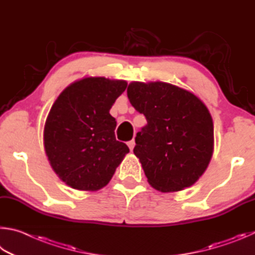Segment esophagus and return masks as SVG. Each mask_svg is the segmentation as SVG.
<instances>
[{
	"label": "esophagus",
	"mask_w": 255,
	"mask_h": 255,
	"mask_svg": "<svg viewBox=\"0 0 255 255\" xmlns=\"http://www.w3.org/2000/svg\"><path fill=\"white\" fill-rule=\"evenodd\" d=\"M134 145H135V141L134 140H131V141L128 142V149H130L131 151H133V149H134Z\"/></svg>",
	"instance_id": "esophagus-1"
}]
</instances>
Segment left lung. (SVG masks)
I'll return each instance as SVG.
<instances>
[{"mask_svg":"<svg viewBox=\"0 0 255 255\" xmlns=\"http://www.w3.org/2000/svg\"><path fill=\"white\" fill-rule=\"evenodd\" d=\"M128 97L148 124L136 133L133 152L148 182L161 193L193 186L206 170L214 149V124L193 93L163 82H132Z\"/></svg>","mask_w":255,"mask_h":255,"instance_id":"left-lung-1","label":"left lung"}]
</instances>
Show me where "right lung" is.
<instances>
[{
    "label": "right lung",
    "instance_id": "right-lung-1",
    "mask_svg": "<svg viewBox=\"0 0 255 255\" xmlns=\"http://www.w3.org/2000/svg\"><path fill=\"white\" fill-rule=\"evenodd\" d=\"M127 86L125 80L85 77L66 87L53 103L44 124V150L53 171L71 188L105 187L130 152L116 141V121L110 114Z\"/></svg>",
    "mask_w": 255,
    "mask_h": 255
}]
</instances>
